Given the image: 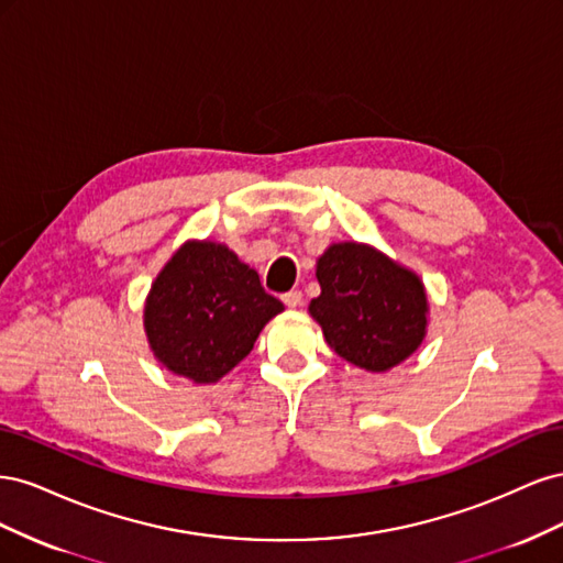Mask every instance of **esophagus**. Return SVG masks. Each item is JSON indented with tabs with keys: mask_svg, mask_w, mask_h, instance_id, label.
Here are the masks:
<instances>
[{
	"mask_svg": "<svg viewBox=\"0 0 563 563\" xmlns=\"http://www.w3.org/2000/svg\"><path fill=\"white\" fill-rule=\"evenodd\" d=\"M282 300H284L286 308H298V305L302 302V294H300V291H296V288H294V291L284 294V296H282Z\"/></svg>",
	"mask_w": 563,
	"mask_h": 563,
	"instance_id": "esophagus-1",
	"label": "esophagus"
}]
</instances>
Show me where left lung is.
<instances>
[{
    "label": "left lung",
    "instance_id": "1",
    "mask_svg": "<svg viewBox=\"0 0 563 563\" xmlns=\"http://www.w3.org/2000/svg\"><path fill=\"white\" fill-rule=\"evenodd\" d=\"M317 279L310 317L345 362L385 373L422 345L430 302L413 269L371 244L338 242L317 258Z\"/></svg>",
    "mask_w": 563,
    "mask_h": 563
}]
</instances>
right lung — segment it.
Returning <instances> with one entry per match:
<instances>
[{"label":"right lung","mask_w":563,"mask_h":563,"mask_svg":"<svg viewBox=\"0 0 563 563\" xmlns=\"http://www.w3.org/2000/svg\"><path fill=\"white\" fill-rule=\"evenodd\" d=\"M284 312L258 272L225 244L187 240L152 282L143 327L155 360L174 376L211 385L253 350L265 323Z\"/></svg>","instance_id":"right-lung-1"}]
</instances>
